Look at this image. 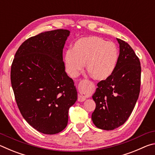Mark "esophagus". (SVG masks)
<instances>
[{"instance_id": "esophagus-1", "label": "esophagus", "mask_w": 155, "mask_h": 155, "mask_svg": "<svg viewBox=\"0 0 155 155\" xmlns=\"http://www.w3.org/2000/svg\"><path fill=\"white\" fill-rule=\"evenodd\" d=\"M78 91L79 94L78 96V101L83 102L87 98L90 91V88L87 81L82 80L78 83Z\"/></svg>"}]
</instances>
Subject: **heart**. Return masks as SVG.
<instances>
[{
    "instance_id": "obj_1",
    "label": "heart",
    "mask_w": 155,
    "mask_h": 155,
    "mask_svg": "<svg viewBox=\"0 0 155 155\" xmlns=\"http://www.w3.org/2000/svg\"><path fill=\"white\" fill-rule=\"evenodd\" d=\"M118 48L114 43L98 36L81 38L72 50L65 54V65L70 76L76 77L84 66L94 79L102 81L109 78L118 61Z\"/></svg>"
}]
</instances>
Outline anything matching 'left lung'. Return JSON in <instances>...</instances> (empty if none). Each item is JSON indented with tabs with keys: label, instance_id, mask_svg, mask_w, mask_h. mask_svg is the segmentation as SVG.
<instances>
[{
	"label": "left lung",
	"instance_id": "1",
	"mask_svg": "<svg viewBox=\"0 0 155 155\" xmlns=\"http://www.w3.org/2000/svg\"><path fill=\"white\" fill-rule=\"evenodd\" d=\"M120 54L113 74L97 84L92 96L96 109L91 119L96 127L114 130L127 121L137 103L140 91L141 65L129 44L117 39Z\"/></svg>",
	"mask_w": 155,
	"mask_h": 155
}]
</instances>
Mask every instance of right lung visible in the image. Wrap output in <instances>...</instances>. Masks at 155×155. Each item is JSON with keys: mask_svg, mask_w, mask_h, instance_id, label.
Here are the masks:
<instances>
[{"mask_svg": "<svg viewBox=\"0 0 155 155\" xmlns=\"http://www.w3.org/2000/svg\"><path fill=\"white\" fill-rule=\"evenodd\" d=\"M70 31L57 29L31 37L13 60L11 83L21 114L31 127L53 135L66 127L70 107L77 100L65 72L63 48Z\"/></svg>", "mask_w": 155, "mask_h": 155, "instance_id": "obj_1", "label": "right lung"}]
</instances>
